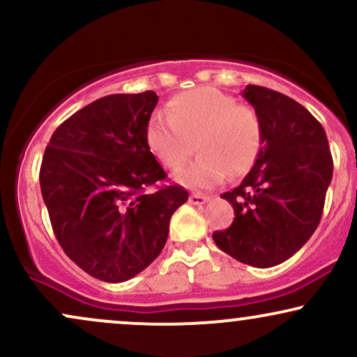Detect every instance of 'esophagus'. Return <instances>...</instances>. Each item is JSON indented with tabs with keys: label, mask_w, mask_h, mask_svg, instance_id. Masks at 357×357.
<instances>
[{
	"label": "esophagus",
	"mask_w": 357,
	"mask_h": 357,
	"mask_svg": "<svg viewBox=\"0 0 357 357\" xmlns=\"http://www.w3.org/2000/svg\"><path fill=\"white\" fill-rule=\"evenodd\" d=\"M210 202V198L208 196L202 195V192H192V195L190 196V203L191 204H204Z\"/></svg>",
	"instance_id": "obj_1"
}]
</instances>
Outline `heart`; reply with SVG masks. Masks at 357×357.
Wrapping results in <instances>:
<instances>
[{"label":"heart","instance_id":"obj_1","mask_svg":"<svg viewBox=\"0 0 357 357\" xmlns=\"http://www.w3.org/2000/svg\"><path fill=\"white\" fill-rule=\"evenodd\" d=\"M166 119L155 116L146 127V144L162 166L179 169L198 147L199 158L178 174L192 188L218 186L230 174L243 176L264 142V124L255 107L236 104L215 87L176 93L166 104ZM197 146H194V142Z\"/></svg>","mask_w":357,"mask_h":357}]
</instances>
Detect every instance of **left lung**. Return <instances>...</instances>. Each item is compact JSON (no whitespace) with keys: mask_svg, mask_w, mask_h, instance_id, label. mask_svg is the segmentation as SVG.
<instances>
[{"mask_svg":"<svg viewBox=\"0 0 357 357\" xmlns=\"http://www.w3.org/2000/svg\"><path fill=\"white\" fill-rule=\"evenodd\" d=\"M243 97L260 114L264 146L240 186L221 195L235 220L213 240L241 264L268 268L319 227L334 165L326 130L304 105L258 85H247Z\"/></svg>","mask_w":357,"mask_h":357,"instance_id":"obj_1","label":"left lung"}]
</instances>
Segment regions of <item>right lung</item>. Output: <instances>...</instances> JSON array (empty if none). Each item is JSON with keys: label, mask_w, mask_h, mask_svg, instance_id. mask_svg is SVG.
Segmentation results:
<instances>
[{"label": "right lung", "mask_w": 357, "mask_h": 357, "mask_svg": "<svg viewBox=\"0 0 357 357\" xmlns=\"http://www.w3.org/2000/svg\"><path fill=\"white\" fill-rule=\"evenodd\" d=\"M159 97L114 93L77 110L45 149L40 188L53 233L72 261L99 280L137 275L165 248L169 220L188 202L146 144Z\"/></svg>", "instance_id": "right-lung-1"}]
</instances>
